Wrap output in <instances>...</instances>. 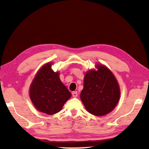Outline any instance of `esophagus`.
<instances>
[{
  "mask_svg": "<svg viewBox=\"0 0 149 149\" xmlns=\"http://www.w3.org/2000/svg\"><path fill=\"white\" fill-rule=\"evenodd\" d=\"M77 91H74L72 92V96L74 97H77Z\"/></svg>",
  "mask_w": 149,
  "mask_h": 149,
  "instance_id": "esophagus-1",
  "label": "esophagus"
}]
</instances>
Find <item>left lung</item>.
<instances>
[{"mask_svg": "<svg viewBox=\"0 0 149 149\" xmlns=\"http://www.w3.org/2000/svg\"><path fill=\"white\" fill-rule=\"evenodd\" d=\"M84 76V89L80 98L85 108L97 116L107 115L116 107L120 89L112 72L103 64H96Z\"/></svg>", "mask_w": 149, "mask_h": 149, "instance_id": "8db88e82", "label": "left lung"}]
</instances>
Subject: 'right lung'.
Masks as SVG:
<instances>
[{
    "label": "right lung",
    "mask_w": 149,
    "mask_h": 149,
    "mask_svg": "<svg viewBox=\"0 0 149 149\" xmlns=\"http://www.w3.org/2000/svg\"><path fill=\"white\" fill-rule=\"evenodd\" d=\"M48 62L39 70L29 87V97L37 110L52 115L62 110L72 94L60 79L59 72Z\"/></svg>",
    "instance_id": "1"
}]
</instances>
